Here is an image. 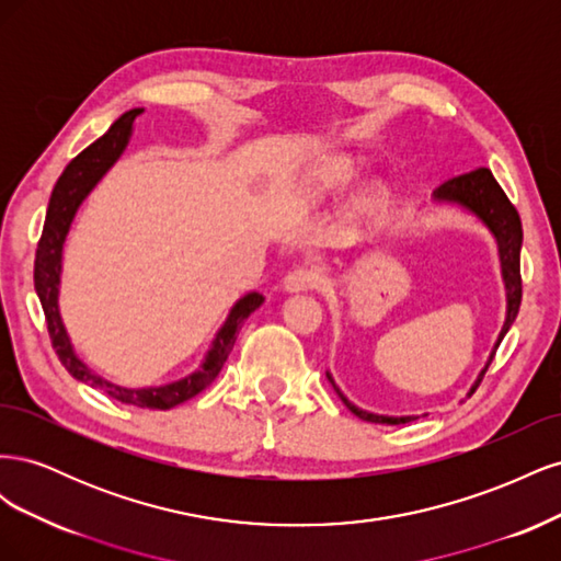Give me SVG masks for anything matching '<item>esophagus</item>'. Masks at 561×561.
Returning a JSON list of instances; mask_svg holds the SVG:
<instances>
[{"instance_id": "34e87169", "label": "esophagus", "mask_w": 561, "mask_h": 561, "mask_svg": "<svg viewBox=\"0 0 561 561\" xmlns=\"http://www.w3.org/2000/svg\"><path fill=\"white\" fill-rule=\"evenodd\" d=\"M320 283H322V271L318 266H299V268L290 271V274H287L283 280L287 293L316 290Z\"/></svg>"}]
</instances>
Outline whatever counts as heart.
Instances as JSON below:
<instances>
[{
  "instance_id": "1",
  "label": "heart",
  "mask_w": 561,
  "mask_h": 561,
  "mask_svg": "<svg viewBox=\"0 0 561 561\" xmlns=\"http://www.w3.org/2000/svg\"><path fill=\"white\" fill-rule=\"evenodd\" d=\"M355 173V165L351 159L346 157H339V159H332L330 163H325L320 168L318 173V180H316V190L318 192H332V190H339V186L346 184Z\"/></svg>"
}]
</instances>
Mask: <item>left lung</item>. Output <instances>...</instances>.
<instances>
[{"instance_id": "obj_1", "label": "left lung", "mask_w": 561, "mask_h": 561, "mask_svg": "<svg viewBox=\"0 0 561 561\" xmlns=\"http://www.w3.org/2000/svg\"><path fill=\"white\" fill-rule=\"evenodd\" d=\"M435 201H445V203H456V206L466 208L468 213H472L474 217H480L484 227L494 233V239L499 243V257H501V274H503V283H505V297H507V311H505V322L501 328V334L494 344V351H491L489 360L484 365V369L480 371L478 381L472 383V388L468 390V398L478 390L480 381L484 379V371L489 369L491 360H494L496 348L503 342V336L511 330V325L517 318L519 311V304H522V276H519V250H522V219L517 208L511 203V198L505 196V192L501 190V184L496 182V178L491 175L489 168H478V171H470L463 173L458 178L447 180L445 184H439L437 190L433 192ZM328 379L334 386V390L342 398V402L348 407V410L369 423H390V426H396V423H407L414 416H381V414H371L360 410V407H355L353 402L346 400V396L342 390L336 388L334 379L330 377L328 371Z\"/></svg>"}]
</instances>
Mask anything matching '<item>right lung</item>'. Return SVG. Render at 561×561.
<instances>
[{
    "mask_svg": "<svg viewBox=\"0 0 561 561\" xmlns=\"http://www.w3.org/2000/svg\"><path fill=\"white\" fill-rule=\"evenodd\" d=\"M140 112L142 110H130L124 116H118L103 138H98L93 145L83 149L79 157H75L70 163H67L62 175L58 178L54 194H50V201H48L42 239L37 243L35 290L39 295L42 309L46 316L50 344H54L65 369L70 371L77 381L91 383L93 388H103L110 398L124 404L145 407V410H171V407L198 396L203 388H208L215 381L219 369L225 367L229 358V353L236 344V334H239L243 320L252 311H257L262 307L264 297L260 293H248L245 297L236 301L225 320V325L215 334L206 360H203V365L196 371H192L190 377H184L180 381L165 383V386H151V388H124L93 375V371L79 360V355L72 348V342L70 336H67V330L62 325V318L58 311L62 245L83 198L91 194L93 186L103 180V175L116 163V159L124 154L133 133V122Z\"/></svg>",
    "mask_w": 561,
    "mask_h": 561,
    "instance_id": "1",
    "label": "right lung"
}]
</instances>
